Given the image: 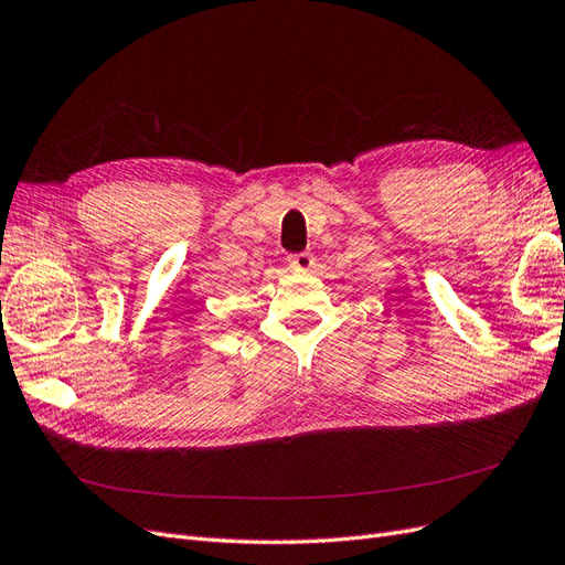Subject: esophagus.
<instances>
[{
  "label": "esophagus",
  "instance_id": "obj_1",
  "mask_svg": "<svg viewBox=\"0 0 565 565\" xmlns=\"http://www.w3.org/2000/svg\"><path fill=\"white\" fill-rule=\"evenodd\" d=\"M312 265H315V258H312V253H309V250L294 253V256H288V267L296 269V271H307Z\"/></svg>",
  "mask_w": 565,
  "mask_h": 565
}]
</instances>
